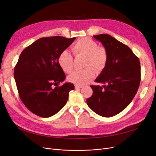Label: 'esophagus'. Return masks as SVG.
Listing matches in <instances>:
<instances>
[{
	"instance_id": "1",
	"label": "esophagus",
	"mask_w": 156,
	"mask_h": 156,
	"mask_svg": "<svg viewBox=\"0 0 156 156\" xmlns=\"http://www.w3.org/2000/svg\"><path fill=\"white\" fill-rule=\"evenodd\" d=\"M75 89L81 88H83V86H82V85H77V84H75Z\"/></svg>"
}]
</instances>
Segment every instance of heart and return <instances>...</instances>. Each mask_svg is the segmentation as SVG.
Listing matches in <instances>:
<instances>
[{
  "label": "heart",
  "mask_w": 156,
  "mask_h": 156,
  "mask_svg": "<svg viewBox=\"0 0 156 156\" xmlns=\"http://www.w3.org/2000/svg\"><path fill=\"white\" fill-rule=\"evenodd\" d=\"M72 49L75 56H83L84 58L83 70H75L68 76V81L77 85L86 84L94 77V70L100 72L105 69L108 62V53L103 47H98L95 41L87 38L77 40L73 44ZM58 63L66 73L72 72L73 58L69 51L65 50L59 55Z\"/></svg>",
  "instance_id": "heart-1"
}]
</instances>
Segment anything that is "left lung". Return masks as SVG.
Masks as SVG:
<instances>
[{"mask_svg": "<svg viewBox=\"0 0 156 156\" xmlns=\"http://www.w3.org/2000/svg\"><path fill=\"white\" fill-rule=\"evenodd\" d=\"M104 46L108 53L106 67L95 80L103 87L90 85L93 94L87 100L96 114L111 117L119 114L133 100L140 82V61L128 46L112 36H93Z\"/></svg>", "mask_w": 156, "mask_h": 156, "instance_id": "obj_1", "label": "left lung"}]
</instances>
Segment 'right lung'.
I'll return each mask as SVG.
<instances>
[{"label":"right lung","instance_id":"right-lung-1","mask_svg":"<svg viewBox=\"0 0 156 156\" xmlns=\"http://www.w3.org/2000/svg\"><path fill=\"white\" fill-rule=\"evenodd\" d=\"M76 37L56 36L40 38L22 51L14 69V78L22 102L34 114L43 118L53 116L66 105L74 89L64 81L66 75L58 63L61 52Z\"/></svg>","mask_w":156,"mask_h":156}]
</instances>
